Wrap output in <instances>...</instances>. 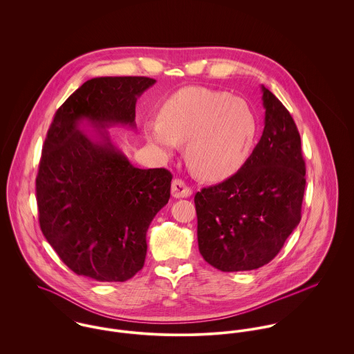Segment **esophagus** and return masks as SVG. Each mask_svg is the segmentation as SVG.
<instances>
[{"label":"esophagus","mask_w":354,"mask_h":354,"mask_svg":"<svg viewBox=\"0 0 354 354\" xmlns=\"http://www.w3.org/2000/svg\"><path fill=\"white\" fill-rule=\"evenodd\" d=\"M171 195L176 199H181V198H189L192 195V189L180 178L173 180L171 183Z\"/></svg>","instance_id":"esophagus-1"}]
</instances>
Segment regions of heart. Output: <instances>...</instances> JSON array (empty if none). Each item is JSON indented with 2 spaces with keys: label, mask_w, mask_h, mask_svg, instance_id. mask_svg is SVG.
<instances>
[{
  "label": "heart",
  "mask_w": 354,
  "mask_h": 354,
  "mask_svg": "<svg viewBox=\"0 0 354 354\" xmlns=\"http://www.w3.org/2000/svg\"><path fill=\"white\" fill-rule=\"evenodd\" d=\"M257 132L252 107L225 91L183 88L163 102L159 120L145 125L147 139L171 152L187 142V160L204 180L221 181L245 163Z\"/></svg>",
  "instance_id": "obj_1"
}]
</instances>
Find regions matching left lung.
<instances>
[{
  "mask_svg": "<svg viewBox=\"0 0 354 354\" xmlns=\"http://www.w3.org/2000/svg\"><path fill=\"white\" fill-rule=\"evenodd\" d=\"M264 129L243 167L195 195L203 259L225 271L271 261L301 219L305 162L293 117L261 86Z\"/></svg>",
  "mask_w": 354,
  "mask_h": 354,
  "instance_id": "8db88e82",
  "label": "left lung"
}]
</instances>
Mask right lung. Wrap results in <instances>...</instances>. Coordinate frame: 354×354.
<instances>
[{
    "instance_id": "1",
    "label": "right lung",
    "mask_w": 354,
    "mask_h": 354,
    "mask_svg": "<svg viewBox=\"0 0 354 354\" xmlns=\"http://www.w3.org/2000/svg\"><path fill=\"white\" fill-rule=\"evenodd\" d=\"M155 80L94 77L57 110L42 150L37 203L44 236L77 275L124 282L145 266L146 234L170 198L171 173L135 167L110 139L136 128L138 98ZM87 124L95 129L83 131Z\"/></svg>"
}]
</instances>
